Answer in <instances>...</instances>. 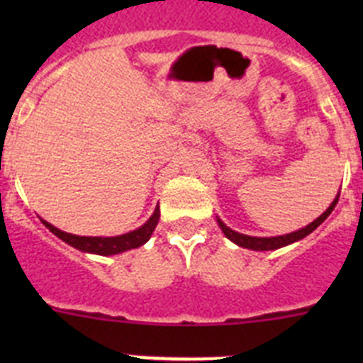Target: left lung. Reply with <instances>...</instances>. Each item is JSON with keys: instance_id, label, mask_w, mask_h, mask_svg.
Returning <instances> with one entry per match:
<instances>
[{"instance_id": "8db88e82", "label": "left lung", "mask_w": 363, "mask_h": 363, "mask_svg": "<svg viewBox=\"0 0 363 363\" xmlns=\"http://www.w3.org/2000/svg\"><path fill=\"white\" fill-rule=\"evenodd\" d=\"M338 198H340V192L336 194V198L333 200V203L327 207L325 213L320 214V216L316 218L314 221H311L309 225L301 227V229L294 230V233L281 234V236H271V238H259V236H249V234L236 233V230H233L230 227H227L225 223H223V221H221L218 216H216V221H218V225H220L221 233L225 234L227 238H229L233 243H236V245L243 247V249H251V251H274V249H280V247L291 245V243L300 242L301 238L309 236V234L313 233L316 227L322 225L323 221H325V218L333 213L335 205L338 203Z\"/></svg>"}]
</instances>
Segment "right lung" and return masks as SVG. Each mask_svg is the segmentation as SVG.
Listing matches in <instances>:
<instances>
[{
  "instance_id": "1",
  "label": "right lung",
  "mask_w": 363,
  "mask_h": 363,
  "mask_svg": "<svg viewBox=\"0 0 363 363\" xmlns=\"http://www.w3.org/2000/svg\"><path fill=\"white\" fill-rule=\"evenodd\" d=\"M158 220L160 207H156L154 213L150 214L149 220H147L142 227H138V229L130 230V233L120 234V236H78V234H70L65 233V230H60L57 227L50 225L49 221H43V225L47 227L50 233L56 234L57 238L63 240V242L69 243V245H72L74 249H78V251L89 252V255L112 256L120 255V252L125 251H130V249H136V247L149 242L154 229L158 225Z\"/></svg>"
}]
</instances>
